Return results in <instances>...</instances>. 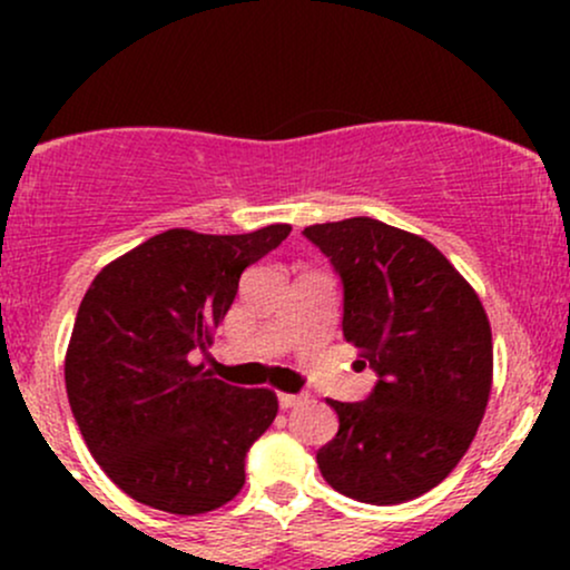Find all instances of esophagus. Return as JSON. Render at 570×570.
I'll return each instance as SVG.
<instances>
[{
	"instance_id": "obj_1",
	"label": "esophagus",
	"mask_w": 570,
	"mask_h": 570,
	"mask_svg": "<svg viewBox=\"0 0 570 570\" xmlns=\"http://www.w3.org/2000/svg\"><path fill=\"white\" fill-rule=\"evenodd\" d=\"M303 402H305V394H278V404L284 410L297 407V404H303Z\"/></svg>"
}]
</instances>
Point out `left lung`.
I'll use <instances>...</instances> for the list:
<instances>
[{"instance_id": "1", "label": "left lung", "mask_w": 570, "mask_h": 570, "mask_svg": "<svg viewBox=\"0 0 570 570\" xmlns=\"http://www.w3.org/2000/svg\"><path fill=\"white\" fill-rule=\"evenodd\" d=\"M343 278V335L377 372L364 402L326 399L340 417L318 450L348 499L402 503L429 493L476 436L493 389L488 313L453 263L421 235L372 217L305 227Z\"/></svg>"}]
</instances>
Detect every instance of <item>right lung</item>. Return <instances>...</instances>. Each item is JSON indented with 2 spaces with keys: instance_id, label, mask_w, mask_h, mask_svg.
I'll list each match as a JSON object with an SVG mask.
<instances>
[{
  "instance_id": "obj_1",
  "label": "right lung",
  "mask_w": 570,
  "mask_h": 570,
  "mask_svg": "<svg viewBox=\"0 0 570 570\" xmlns=\"http://www.w3.org/2000/svg\"><path fill=\"white\" fill-rule=\"evenodd\" d=\"M289 233L174 227L101 267L85 292L63 362L69 404L90 455L134 501L206 514L244 488L276 391L217 381L187 353L214 343L240 273Z\"/></svg>"
}]
</instances>
